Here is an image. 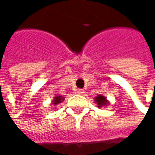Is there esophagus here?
Listing matches in <instances>:
<instances>
[{
    "label": "esophagus",
    "instance_id": "34e87169",
    "mask_svg": "<svg viewBox=\"0 0 155 155\" xmlns=\"http://www.w3.org/2000/svg\"><path fill=\"white\" fill-rule=\"evenodd\" d=\"M84 90H82V89H78L77 90V93L78 94H80V95H82V94H84Z\"/></svg>",
    "mask_w": 155,
    "mask_h": 155
}]
</instances>
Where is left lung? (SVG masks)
Listing matches in <instances>:
<instances>
[{
  "mask_svg": "<svg viewBox=\"0 0 155 155\" xmlns=\"http://www.w3.org/2000/svg\"><path fill=\"white\" fill-rule=\"evenodd\" d=\"M94 101H95V103L98 105L97 107L100 108H102V107H106V106H108V104H109L107 98L105 96H103V95H101V94L98 95L97 97H95Z\"/></svg>",
  "mask_w": 155,
  "mask_h": 155,
  "instance_id": "obj_1",
  "label": "left lung"
}]
</instances>
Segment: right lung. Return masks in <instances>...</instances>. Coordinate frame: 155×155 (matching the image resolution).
Masks as SVG:
<instances>
[{
	"label": "right lung",
	"mask_w": 155,
	"mask_h": 155,
	"mask_svg": "<svg viewBox=\"0 0 155 155\" xmlns=\"http://www.w3.org/2000/svg\"><path fill=\"white\" fill-rule=\"evenodd\" d=\"M64 98L63 96H61V95H55L54 97V100L52 101V104L53 105H57V104L61 103L62 101H64Z\"/></svg>",
	"instance_id": "1"
}]
</instances>
